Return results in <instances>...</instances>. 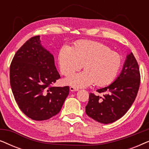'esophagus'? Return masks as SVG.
Returning a JSON list of instances; mask_svg holds the SVG:
<instances>
[{"mask_svg": "<svg viewBox=\"0 0 149 149\" xmlns=\"http://www.w3.org/2000/svg\"><path fill=\"white\" fill-rule=\"evenodd\" d=\"M70 90L71 91H77L79 90V89L76 88V87H70Z\"/></svg>", "mask_w": 149, "mask_h": 149, "instance_id": "obj_1", "label": "esophagus"}]
</instances>
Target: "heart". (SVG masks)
Instances as JSON below:
<instances>
[{"label":"heart","instance_id":"1","mask_svg":"<svg viewBox=\"0 0 149 149\" xmlns=\"http://www.w3.org/2000/svg\"><path fill=\"white\" fill-rule=\"evenodd\" d=\"M61 72L69 76L82 68L85 70L64 79V83L75 87L93 84L104 86L117 77L121 66V58L104 44L81 40L72 47L63 46L58 56Z\"/></svg>","mask_w":149,"mask_h":149}]
</instances>
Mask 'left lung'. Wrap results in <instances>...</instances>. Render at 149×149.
<instances>
[{"mask_svg": "<svg viewBox=\"0 0 149 149\" xmlns=\"http://www.w3.org/2000/svg\"><path fill=\"white\" fill-rule=\"evenodd\" d=\"M140 75L137 61L133 54L127 55L121 72L108 86L97 89L104 93L102 97L89 93L85 112L100 123H113L127 113L135 100L139 89Z\"/></svg>", "mask_w": 149, "mask_h": 149, "instance_id": "obj_1", "label": "left lung"}]
</instances>
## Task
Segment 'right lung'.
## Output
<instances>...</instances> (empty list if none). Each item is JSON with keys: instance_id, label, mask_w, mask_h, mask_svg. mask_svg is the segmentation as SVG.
Instances as JSON below:
<instances>
[{"instance_id": "obj_1", "label": "right lung", "mask_w": 149, "mask_h": 149, "mask_svg": "<svg viewBox=\"0 0 149 149\" xmlns=\"http://www.w3.org/2000/svg\"><path fill=\"white\" fill-rule=\"evenodd\" d=\"M60 75L54 56L40 36L27 40L10 66V84L20 110L30 119L44 121L57 115L69 94V87H52Z\"/></svg>"}]
</instances>
